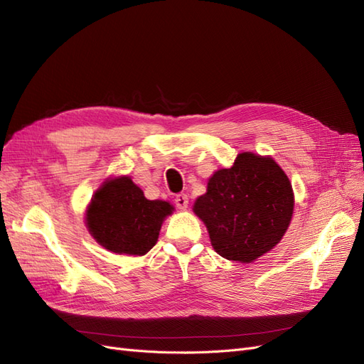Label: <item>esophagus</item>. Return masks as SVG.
Returning <instances> with one entry per match:
<instances>
[{"instance_id":"obj_1","label":"esophagus","mask_w":364,"mask_h":364,"mask_svg":"<svg viewBox=\"0 0 364 364\" xmlns=\"http://www.w3.org/2000/svg\"><path fill=\"white\" fill-rule=\"evenodd\" d=\"M174 203H176V206H178L179 209H186L188 208V196H186L185 193H181V194H178L174 197Z\"/></svg>"}]
</instances>
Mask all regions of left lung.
<instances>
[{
    "label": "left lung",
    "instance_id": "obj_1",
    "mask_svg": "<svg viewBox=\"0 0 364 364\" xmlns=\"http://www.w3.org/2000/svg\"><path fill=\"white\" fill-rule=\"evenodd\" d=\"M220 257L250 262L277 246L293 214L287 174L272 158L245 151L215 171L194 203Z\"/></svg>",
    "mask_w": 364,
    "mask_h": 364
}]
</instances>
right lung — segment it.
<instances>
[{
    "label": "right lung",
    "mask_w": 364,
    "mask_h": 364,
    "mask_svg": "<svg viewBox=\"0 0 364 364\" xmlns=\"http://www.w3.org/2000/svg\"><path fill=\"white\" fill-rule=\"evenodd\" d=\"M164 200H149L129 178L105 182L87 208L86 225L105 249L144 255L156 245L164 218L173 213Z\"/></svg>",
    "instance_id": "1"
}]
</instances>
